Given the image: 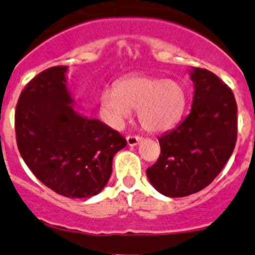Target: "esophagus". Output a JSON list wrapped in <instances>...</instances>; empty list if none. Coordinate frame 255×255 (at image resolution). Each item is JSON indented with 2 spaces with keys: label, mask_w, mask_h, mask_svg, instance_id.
<instances>
[{
  "label": "esophagus",
  "mask_w": 255,
  "mask_h": 255,
  "mask_svg": "<svg viewBox=\"0 0 255 255\" xmlns=\"http://www.w3.org/2000/svg\"><path fill=\"white\" fill-rule=\"evenodd\" d=\"M139 142H142V138L137 137V135H129V137H127V143L129 147H134Z\"/></svg>",
  "instance_id": "esophagus-1"
}]
</instances>
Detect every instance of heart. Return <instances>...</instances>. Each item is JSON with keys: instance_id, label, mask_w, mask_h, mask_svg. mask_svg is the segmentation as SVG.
I'll use <instances>...</instances> for the list:
<instances>
[{"instance_id": "1", "label": "heart", "mask_w": 255, "mask_h": 255, "mask_svg": "<svg viewBox=\"0 0 255 255\" xmlns=\"http://www.w3.org/2000/svg\"><path fill=\"white\" fill-rule=\"evenodd\" d=\"M187 96L180 83L147 76H132L116 83L115 88L101 92L100 117L113 129H121L137 110L138 121L147 132L169 129L180 120Z\"/></svg>"}]
</instances>
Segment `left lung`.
<instances>
[{
	"instance_id": "8db88e82",
	"label": "left lung",
	"mask_w": 255,
	"mask_h": 255,
	"mask_svg": "<svg viewBox=\"0 0 255 255\" xmlns=\"http://www.w3.org/2000/svg\"><path fill=\"white\" fill-rule=\"evenodd\" d=\"M194 95L189 115L158 138L160 155L147 169L150 184L165 197L179 198L211 184L233 153L237 103L214 73L189 71Z\"/></svg>"
}]
</instances>
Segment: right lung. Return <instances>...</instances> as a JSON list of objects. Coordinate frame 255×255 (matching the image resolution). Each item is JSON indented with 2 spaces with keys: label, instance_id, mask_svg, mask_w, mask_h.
<instances>
[{
  "label": "right lung",
  "instance_id": "obj_1",
  "mask_svg": "<svg viewBox=\"0 0 255 255\" xmlns=\"http://www.w3.org/2000/svg\"><path fill=\"white\" fill-rule=\"evenodd\" d=\"M67 66L43 71L24 87L14 113L16 139L24 163L61 196L91 198L106 187L125 138L75 110Z\"/></svg>",
  "mask_w": 255,
  "mask_h": 255
}]
</instances>
